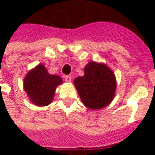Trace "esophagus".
I'll use <instances>...</instances> for the list:
<instances>
[{"mask_svg":"<svg viewBox=\"0 0 155 155\" xmlns=\"http://www.w3.org/2000/svg\"><path fill=\"white\" fill-rule=\"evenodd\" d=\"M64 81H66V82H71V75H65V76H64Z\"/></svg>","mask_w":155,"mask_h":155,"instance_id":"obj_1","label":"esophagus"}]
</instances>
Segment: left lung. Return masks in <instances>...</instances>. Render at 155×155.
<instances>
[{"instance_id": "obj_1", "label": "left lung", "mask_w": 155, "mask_h": 155, "mask_svg": "<svg viewBox=\"0 0 155 155\" xmlns=\"http://www.w3.org/2000/svg\"><path fill=\"white\" fill-rule=\"evenodd\" d=\"M84 76L74 81L82 103L92 110L107 106L114 99L116 89L114 74L104 64L91 61L84 67Z\"/></svg>"}]
</instances>
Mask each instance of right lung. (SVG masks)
Returning <instances> with one entry per match:
<instances>
[{"mask_svg":"<svg viewBox=\"0 0 155 155\" xmlns=\"http://www.w3.org/2000/svg\"><path fill=\"white\" fill-rule=\"evenodd\" d=\"M61 83L60 76L50 74L43 64H39L26 74L24 89L33 104L45 106L51 104L55 89Z\"/></svg>","mask_w":155,"mask_h":155,"instance_id":"add662e5","label":"right lung"}]
</instances>
